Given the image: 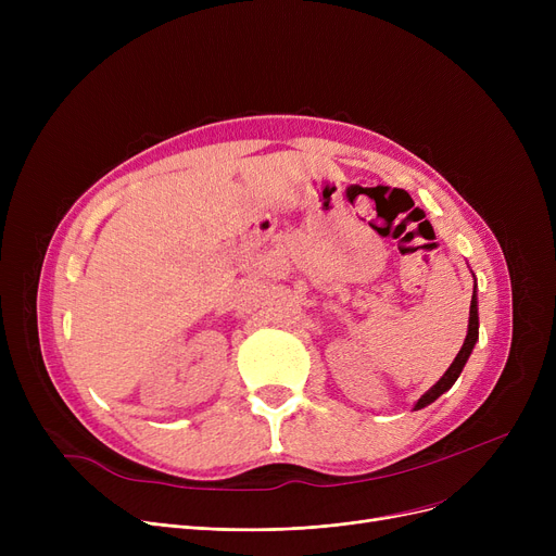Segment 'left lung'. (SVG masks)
Returning a JSON list of instances; mask_svg holds the SVG:
<instances>
[{"mask_svg":"<svg viewBox=\"0 0 556 556\" xmlns=\"http://www.w3.org/2000/svg\"><path fill=\"white\" fill-rule=\"evenodd\" d=\"M476 277V275H473ZM478 329H480V317H478V283L473 286V298H471V311H469V331H466V338H464V344L459 349V354L455 356V361L451 363V367L444 371V376L437 381L428 392H424L419 396V401L415 403L413 410H421V407L430 405L432 401L440 399L444 392H448L453 388V383L459 378L466 361H469V356L473 354V346L478 342Z\"/></svg>","mask_w":556,"mask_h":556,"instance_id":"obj_1","label":"left lung"}]
</instances>
